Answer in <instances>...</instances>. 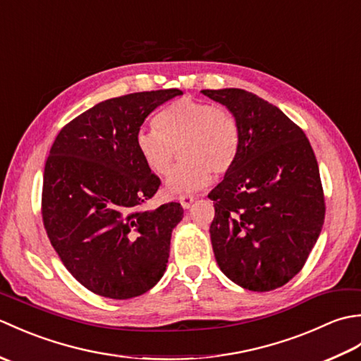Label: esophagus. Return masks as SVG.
<instances>
[{"label": "esophagus", "instance_id": "34e87169", "mask_svg": "<svg viewBox=\"0 0 361 361\" xmlns=\"http://www.w3.org/2000/svg\"><path fill=\"white\" fill-rule=\"evenodd\" d=\"M178 202H180V204L183 206V208H185V209H189V208H190V204H192V203L195 202V197H194V195H189V194H186V195H181V197L178 198Z\"/></svg>", "mask_w": 361, "mask_h": 361}]
</instances>
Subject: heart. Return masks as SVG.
Here are the masks:
<instances>
[{"mask_svg": "<svg viewBox=\"0 0 361 361\" xmlns=\"http://www.w3.org/2000/svg\"><path fill=\"white\" fill-rule=\"evenodd\" d=\"M153 127L137 133L136 150L152 173L163 176L171 171L178 149L183 161L166 181L171 195L203 189L212 173H228L239 159V122L233 113L212 104L181 97L157 114Z\"/></svg>", "mask_w": 361, "mask_h": 361, "instance_id": "1", "label": "heart"}]
</instances>
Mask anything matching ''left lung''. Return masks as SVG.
<instances>
[{
  "instance_id": "1",
  "label": "left lung",
  "mask_w": 361,
  "mask_h": 361,
  "mask_svg": "<svg viewBox=\"0 0 361 361\" xmlns=\"http://www.w3.org/2000/svg\"><path fill=\"white\" fill-rule=\"evenodd\" d=\"M202 93L231 111L240 127V155L209 192L216 260L251 291L282 287L302 270L324 224L319 169L301 127L278 106L239 88Z\"/></svg>"
}]
</instances>
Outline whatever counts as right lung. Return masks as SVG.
Instances as JSON below:
<instances>
[{
  "label": "right lung",
  "instance_id": "add662e5",
  "mask_svg": "<svg viewBox=\"0 0 361 361\" xmlns=\"http://www.w3.org/2000/svg\"><path fill=\"white\" fill-rule=\"evenodd\" d=\"M169 88L94 105L60 130L43 173L42 217L66 270L93 293L128 299L149 291L166 271L180 203L145 211L161 180L136 150L144 119Z\"/></svg>",
  "mask_w": 361,
  "mask_h": 361
}]
</instances>
